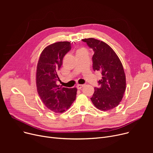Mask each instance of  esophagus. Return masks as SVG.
<instances>
[{
    "mask_svg": "<svg viewBox=\"0 0 153 153\" xmlns=\"http://www.w3.org/2000/svg\"><path fill=\"white\" fill-rule=\"evenodd\" d=\"M84 86V85H83V84H78V85H77L76 87L77 88V89H81Z\"/></svg>",
    "mask_w": 153,
    "mask_h": 153,
    "instance_id": "34e87169",
    "label": "esophagus"
}]
</instances>
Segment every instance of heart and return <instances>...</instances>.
Returning <instances> with one entry per match:
<instances>
[{"label":"heart","mask_w":153,"mask_h":153,"mask_svg":"<svg viewBox=\"0 0 153 153\" xmlns=\"http://www.w3.org/2000/svg\"><path fill=\"white\" fill-rule=\"evenodd\" d=\"M79 51H80V50H79Z\"/></svg>","instance_id":"obj_1"}]
</instances>
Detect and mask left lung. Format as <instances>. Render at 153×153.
<instances>
[{
    "label": "left lung",
    "instance_id": "1",
    "mask_svg": "<svg viewBox=\"0 0 153 153\" xmlns=\"http://www.w3.org/2000/svg\"><path fill=\"white\" fill-rule=\"evenodd\" d=\"M94 51L93 69L100 72L99 87H94L91 98L96 108L108 111L117 107L126 90V77L122 64L113 49L105 42L95 38L82 39Z\"/></svg>",
    "mask_w": 153,
    "mask_h": 153
}]
</instances>
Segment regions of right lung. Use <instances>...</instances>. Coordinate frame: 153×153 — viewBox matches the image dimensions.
<instances>
[{
  "mask_svg": "<svg viewBox=\"0 0 153 153\" xmlns=\"http://www.w3.org/2000/svg\"><path fill=\"white\" fill-rule=\"evenodd\" d=\"M68 42H59L46 46L40 54L37 64L36 84L37 92L45 105L55 113L68 110L76 97V88L62 87L58 73L64 56L71 50Z\"/></svg>",
  "mask_w": 153,
  "mask_h": 153,
  "instance_id": "add662e5",
  "label": "right lung"
}]
</instances>
